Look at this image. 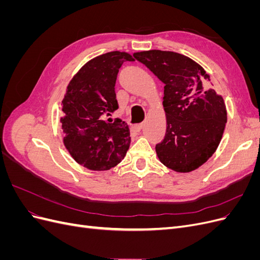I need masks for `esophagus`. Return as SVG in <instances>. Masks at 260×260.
Segmentation results:
<instances>
[{"label": "esophagus", "mask_w": 260, "mask_h": 260, "mask_svg": "<svg viewBox=\"0 0 260 260\" xmlns=\"http://www.w3.org/2000/svg\"><path fill=\"white\" fill-rule=\"evenodd\" d=\"M143 125H144V123H139V124H135L132 127V129L135 130V131H137V132H139V131H141V129L143 128Z\"/></svg>", "instance_id": "esophagus-1"}]
</instances>
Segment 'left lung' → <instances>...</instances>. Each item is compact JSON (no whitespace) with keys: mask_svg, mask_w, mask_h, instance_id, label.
I'll use <instances>...</instances> for the list:
<instances>
[{"mask_svg":"<svg viewBox=\"0 0 260 260\" xmlns=\"http://www.w3.org/2000/svg\"><path fill=\"white\" fill-rule=\"evenodd\" d=\"M133 56L165 83L166 133L155 147L159 160L183 174L200 168L222 139L226 123L223 98L214 89L205 88L210 76L185 55L151 50Z\"/></svg>","mask_w":260,"mask_h":260,"instance_id":"obj_1","label":"left lung"}]
</instances>
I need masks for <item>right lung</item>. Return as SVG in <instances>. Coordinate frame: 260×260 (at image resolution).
Wrapping results in <instances>:
<instances>
[{
	"label": "right lung",
	"instance_id": "add662e5",
	"mask_svg": "<svg viewBox=\"0 0 260 260\" xmlns=\"http://www.w3.org/2000/svg\"><path fill=\"white\" fill-rule=\"evenodd\" d=\"M135 61L127 52H108L90 59L69 81L61 101L64 145L81 166L104 171L117 166L129 149L127 123L108 116L118 109L115 84L119 68Z\"/></svg>",
	"mask_w": 260,
	"mask_h": 260
}]
</instances>
